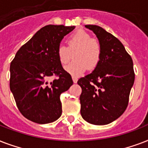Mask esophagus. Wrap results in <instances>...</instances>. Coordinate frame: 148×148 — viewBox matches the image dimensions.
Listing matches in <instances>:
<instances>
[{
    "mask_svg": "<svg viewBox=\"0 0 148 148\" xmlns=\"http://www.w3.org/2000/svg\"><path fill=\"white\" fill-rule=\"evenodd\" d=\"M73 82H74V83H76V82H77V81H78V79H77V77H75V76H73Z\"/></svg>",
    "mask_w": 148,
    "mask_h": 148,
    "instance_id": "34e87169",
    "label": "esophagus"
}]
</instances>
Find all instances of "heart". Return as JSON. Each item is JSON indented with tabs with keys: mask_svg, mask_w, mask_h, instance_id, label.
Here are the masks:
<instances>
[{
	"mask_svg": "<svg viewBox=\"0 0 148 148\" xmlns=\"http://www.w3.org/2000/svg\"><path fill=\"white\" fill-rule=\"evenodd\" d=\"M74 59L66 70L72 75H80L90 69L96 68L101 58V46L97 40L84 30H79L70 36L68 47L60 45L57 49L58 60L62 66L70 62L72 54Z\"/></svg>",
	"mask_w": 148,
	"mask_h": 148,
	"instance_id": "obj_1",
	"label": "heart"
}]
</instances>
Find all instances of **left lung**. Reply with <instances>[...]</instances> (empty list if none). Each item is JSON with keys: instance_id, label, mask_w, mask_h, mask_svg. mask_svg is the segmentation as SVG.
I'll return each instance as SVG.
<instances>
[{"instance_id": "1", "label": "left lung", "mask_w": 148, "mask_h": 148, "mask_svg": "<svg viewBox=\"0 0 148 148\" xmlns=\"http://www.w3.org/2000/svg\"><path fill=\"white\" fill-rule=\"evenodd\" d=\"M97 35L101 58L90 74L80 78V113L88 123L106 125L119 118L127 107L134 82L133 60L123 44L97 25H85Z\"/></svg>"}]
</instances>
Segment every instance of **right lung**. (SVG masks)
Masks as SVG:
<instances>
[{
	"mask_svg": "<svg viewBox=\"0 0 148 148\" xmlns=\"http://www.w3.org/2000/svg\"><path fill=\"white\" fill-rule=\"evenodd\" d=\"M75 26L46 25L21 47L10 66V89L18 110L27 120L52 123L62 115L60 95L73 84L62 66L57 49ZM55 75L57 78L50 80Z\"/></svg>",
	"mask_w": 148,
	"mask_h": 148,
	"instance_id": "add662e5",
	"label": "right lung"
}]
</instances>
